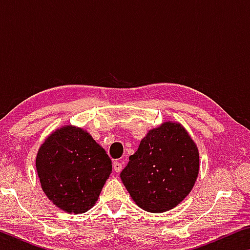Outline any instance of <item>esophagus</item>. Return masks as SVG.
Instances as JSON below:
<instances>
[{"instance_id":"34e87169","label":"esophagus","mask_w":250,"mask_h":250,"mask_svg":"<svg viewBox=\"0 0 250 250\" xmlns=\"http://www.w3.org/2000/svg\"><path fill=\"white\" fill-rule=\"evenodd\" d=\"M112 166H113V170H115V172L117 173H119L122 170V163L119 162V161H115Z\"/></svg>"}]
</instances>
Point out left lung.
I'll return each instance as SVG.
<instances>
[{
	"instance_id": "obj_1",
	"label": "left lung",
	"mask_w": 250,
	"mask_h": 250,
	"mask_svg": "<svg viewBox=\"0 0 250 250\" xmlns=\"http://www.w3.org/2000/svg\"><path fill=\"white\" fill-rule=\"evenodd\" d=\"M200 158L195 143L179 124L150 130L120 173L135 204L151 213L175 207L195 183Z\"/></svg>"
}]
</instances>
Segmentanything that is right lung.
<instances>
[{
	"instance_id": "obj_1",
	"label": "right lung",
	"mask_w": 250,
	"mask_h": 250,
	"mask_svg": "<svg viewBox=\"0 0 250 250\" xmlns=\"http://www.w3.org/2000/svg\"><path fill=\"white\" fill-rule=\"evenodd\" d=\"M36 168L49 200L67 213L82 214L96 204L112 163L90 134L67 125L42 145Z\"/></svg>"
}]
</instances>
